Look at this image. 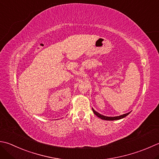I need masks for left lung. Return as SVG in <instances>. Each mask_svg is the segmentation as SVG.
Wrapping results in <instances>:
<instances>
[{"mask_svg":"<svg viewBox=\"0 0 159 159\" xmlns=\"http://www.w3.org/2000/svg\"><path fill=\"white\" fill-rule=\"evenodd\" d=\"M92 111H93V112L94 113V114L96 115V116H97L98 117L100 118V119H102V120H119V119H123V118H125V116H127V115H128V114L130 113V112H128V113H127V114H123V115H120V116H114V117L110 116H110H103V115L100 114L99 113H98L97 111H96L93 108H92Z\"/></svg>","mask_w":159,"mask_h":159,"instance_id":"8db88e82","label":"left lung"}]
</instances>
